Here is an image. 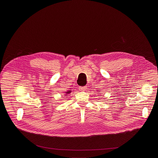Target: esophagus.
Returning a JSON list of instances; mask_svg holds the SVG:
<instances>
[{
    "instance_id": "1",
    "label": "esophagus",
    "mask_w": 158,
    "mask_h": 158,
    "mask_svg": "<svg viewBox=\"0 0 158 158\" xmlns=\"http://www.w3.org/2000/svg\"><path fill=\"white\" fill-rule=\"evenodd\" d=\"M80 91H85L87 89V86H80L79 87Z\"/></svg>"
}]
</instances>
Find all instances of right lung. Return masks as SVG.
I'll use <instances>...</instances> for the list:
<instances>
[{
    "mask_svg": "<svg viewBox=\"0 0 158 158\" xmlns=\"http://www.w3.org/2000/svg\"><path fill=\"white\" fill-rule=\"evenodd\" d=\"M71 91H67V92H66L65 93H66V94H69V93H71ZM66 96H67V95H66Z\"/></svg>",
    "mask_w": 158,
    "mask_h": 158,
    "instance_id": "right-lung-1",
    "label": "right lung"
}]
</instances>
